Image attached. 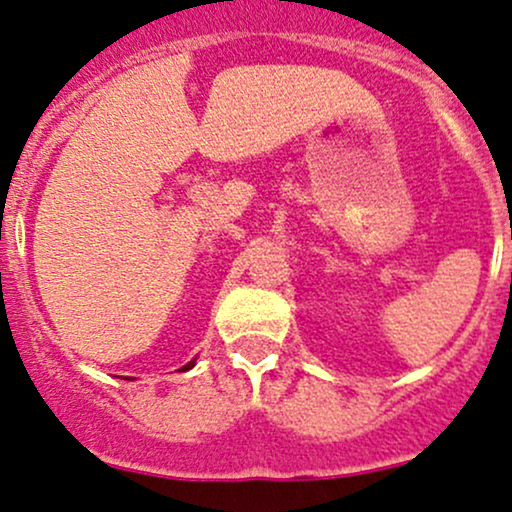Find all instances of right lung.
<instances>
[{"label": "right lung", "mask_w": 512, "mask_h": 512, "mask_svg": "<svg viewBox=\"0 0 512 512\" xmlns=\"http://www.w3.org/2000/svg\"><path fill=\"white\" fill-rule=\"evenodd\" d=\"M193 365H195V360H190L188 365H186V367H181V369H183V372H186V369H190V367H193Z\"/></svg>", "instance_id": "right-lung-1"}]
</instances>
